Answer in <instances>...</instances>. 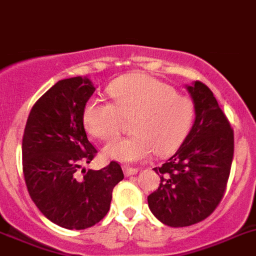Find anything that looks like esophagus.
Segmentation results:
<instances>
[{
  "instance_id": "34e87169",
  "label": "esophagus",
  "mask_w": 256,
  "mask_h": 256,
  "mask_svg": "<svg viewBox=\"0 0 256 256\" xmlns=\"http://www.w3.org/2000/svg\"><path fill=\"white\" fill-rule=\"evenodd\" d=\"M138 172H139V169H136V168H132V166H124V173L126 177H130V176L136 174Z\"/></svg>"
}]
</instances>
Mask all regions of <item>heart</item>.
I'll list each match as a JSON object with an SVG mask.
<instances>
[{
  "instance_id": "heart-1",
  "label": "heart",
  "mask_w": 256,
  "mask_h": 256,
  "mask_svg": "<svg viewBox=\"0 0 256 256\" xmlns=\"http://www.w3.org/2000/svg\"><path fill=\"white\" fill-rule=\"evenodd\" d=\"M113 104L94 96L83 106L82 120L87 132L102 140L114 138L121 118H132V136L105 146L106 158L134 162L147 160L154 152L170 154L182 144L194 120V105L186 96L146 74H128L108 86Z\"/></svg>"
}]
</instances>
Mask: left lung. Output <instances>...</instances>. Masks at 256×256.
<instances>
[{"instance_id": "1", "label": "left lung", "mask_w": 256, "mask_h": 256, "mask_svg": "<svg viewBox=\"0 0 256 256\" xmlns=\"http://www.w3.org/2000/svg\"><path fill=\"white\" fill-rule=\"evenodd\" d=\"M194 102L190 132L160 168V186L148 195L158 220L173 228L208 218L224 196L234 154V135L212 91L202 82L186 84Z\"/></svg>"}]
</instances>
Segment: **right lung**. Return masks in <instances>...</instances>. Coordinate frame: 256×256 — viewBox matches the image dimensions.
I'll list each match as a JSON object with an SVG mask.
<instances>
[{
  "instance_id": "right-lung-1",
  "label": "right lung",
  "mask_w": 256,
  "mask_h": 256,
  "mask_svg": "<svg viewBox=\"0 0 256 256\" xmlns=\"http://www.w3.org/2000/svg\"><path fill=\"white\" fill-rule=\"evenodd\" d=\"M96 87L87 76L58 80L30 112L22 142L23 173L30 196L45 218L65 229L94 226L110 208L112 192L124 180L116 161L100 170L90 164L82 112Z\"/></svg>"
}]
</instances>
